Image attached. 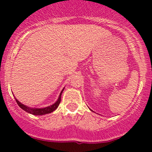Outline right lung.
<instances>
[{
	"instance_id": "right-lung-1",
	"label": "right lung",
	"mask_w": 152,
	"mask_h": 152,
	"mask_svg": "<svg viewBox=\"0 0 152 152\" xmlns=\"http://www.w3.org/2000/svg\"><path fill=\"white\" fill-rule=\"evenodd\" d=\"M63 90H64V88L63 90L61 91L57 101H56L53 104L48 106V107H44V108H31V107H27V106L23 104L22 103H20V102L16 99V98H15V100H16L17 104H18V106H19L21 109H23L24 111L27 112V113H30V114L34 115H42L48 114V113H52V112L54 111V110L59 107V103H60L61 102V96H62V92H63Z\"/></svg>"
}]
</instances>
